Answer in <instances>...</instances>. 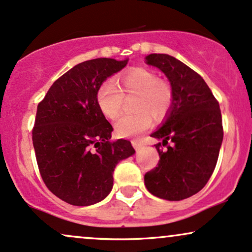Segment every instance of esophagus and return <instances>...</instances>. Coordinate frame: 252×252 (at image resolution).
I'll return each mask as SVG.
<instances>
[{
	"label": "esophagus",
	"mask_w": 252,
	"mask_h": 252,
	"mask_svg": "<svg viewBox=\"0 0 252 252\" xmlns=\"http://www.w3.org/2000/svg\"><path fill=\"white\" fill-rule=\"evenodd\" d=\"M131 144H132V147H134V148H135L136 150H138V149H140L141 144H140V142H138V141H136V140H132V141H131Z\"/></svg>",
	"instance_id": "obj_1"
}]
</instances>
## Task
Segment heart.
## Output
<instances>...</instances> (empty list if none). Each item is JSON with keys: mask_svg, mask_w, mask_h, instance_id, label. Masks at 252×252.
<instances>
[{"mask_svg": "<svg viewBox=\"0 0 252 252\" xmlns=\"http://www.w3.org/2000/svg\"><path fill=\"white\" fill-rule=\"evenodd\" d=\"M117 86L118 88L110 82L100 84L96 92V102L104 116L115 120L122 110L123 94H137L135 100L137 112L124 115L115 123V131L121 137L140 135L152 126L150 114L161 117L173 105L174 92L172 85L148 68H131L120 78Z\"/></svg>", "mask_w": 252, "mask_h": 252, "instance_id": "b5f03b06", "label": "heart"}]
</instances>
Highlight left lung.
<instances>
[{"label": "left lung", "instance_id": "left-lung-1", "mask_svg": "<svg viewBox=\"0 0 252 252\" xmlns=\"http://www.w3.org/2000/svg\"><path fill=\"white\" fill-rule=\"evenodd\" d=\"M146 63L166 74L174 100L164 123L150 135L162 142L155 144L160 160L146 173L144 185L158 198L179 201L204 189L216 168L224 136L221 112L205 80L180 60L154 53Z\"/></svg>", "mask_w": 252, "mask_h": 252}]
</instances>
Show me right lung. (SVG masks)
I'll return each mask as SVG.
<instances>
[{"instance_id":"right-lung-1","label":"right lung","mask_w":252,"mask_h":252,"mask_svg":"<svg viewBox=\"0 0 252 252\" xmlns=\"http://www.w3.org/2000/svg\"><path fill=\"white\" fill-rule=\"evenodd\" d=\"M126 63L109 58L78 63L37 105L32 135L39 172L47 189L67 204L102 201L112 189L116 164L135 153L129 141H110L114 129L96 102L100 84Z\"/></svg>"}]
</instances>
